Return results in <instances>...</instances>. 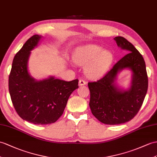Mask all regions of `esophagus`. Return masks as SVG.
I'll list each match as a JSON object with an SVG mask.
<instances>
[{
    "mask_svg": "<svg viewBox=\"0 0 157 157\" xmlns=\"http://www.w3.org/2000/svg\"><path fill=\"white\" fill-rule=\"evenodd\" d=\"M86 84V82L85 81H84L83 79H80L79 82H78V85L80 86H82V85H85Z\"/></svg>",
    "mask_w": 157,
    "mask_h": 157,
    "instance_id": "34e87169",
    "label": "esophagus"
}]
</instances>
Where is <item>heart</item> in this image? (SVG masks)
Returning <instances> with one entry per match:
<instances>
[{
  "mask_svg": "<svg viewBox=\"0 0 157 157\" xmlns=\"http://www.w3.org/2000/svg\"><path fill=\"white\" fill-rule=\"evenodd\" d=\"M99 46L88 44L79 48L73 56L75 62L85 66V72L90 78H97L102 75L111 64L113 56L109 51H101Z\"/></svg>",
  "mask_w": 157,
  "mask_h": 157,
  "instance_id": "heart-1",
  "label": "heart"
}]
</instances>
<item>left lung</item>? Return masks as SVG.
I'll list each match as a JSON object with an SVG mask.
<instances>
[{
    "mask_svg": "<svg viewBox=\"0 0 157 157\" xmlns=\"http://www.w3.org/2000/svg\"><path fill=\"white\" fill-rule=\"evenodd\" d=\"M118 47L128 52L96 82L88 83L89 106L93 115L101 123L115 125L131 121L138 113L148 89V76L143 56L124 37L117 36ZM125 67L133 71L132 86L128 91L118 90L114 80L118 71Z\"/></svg>",
    "mask_w": 157,
    "mask_h": 157,
    "instance_id": "8db88e82",
    "label": "left lung"
}]
</instances>
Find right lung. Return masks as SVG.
Instances as JSON below:
<instances>
[{
  "mask_svg": "<svg viewBox=\"0 0 157 157\" xmlns=\"http://www.w3.org/2000/svg\"><path fill=\"white\" fill-rule=\"evenodd\" d=\"M40 37L32 36L14 56L9 89L19 117L35 124H48L55 123L62 115L70 95L78 89V80L67 82L50 77L36 81L29 75L27 62L30 51Z\"/></svg>",
  "mask_w": 157,
  "mask_h": 157,
  "instance_id": "obj_1",
  "label": "right lung"
}]
</instances>
